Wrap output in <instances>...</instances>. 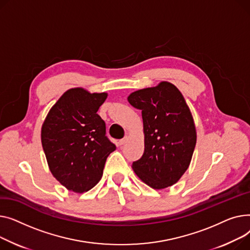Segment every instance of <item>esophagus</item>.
<instances>
[{"instance_id": "esophagus-1", "label": "esophagus", "mask_w": 250, "mask_h": 250, "mask_svg": "<svg viewBox=\"0 0 250 250\" xmlns=\"http://www.w3.org/2000/svg\"><path fill=\"white\" fill-rule=\"evenodd\" d=\"M127 141H128V137H127V136H125L123 139L119 140V144H120V145H124Z\"/></svg>"}]
</instances>
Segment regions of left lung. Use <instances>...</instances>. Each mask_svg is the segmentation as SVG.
<instances>
[{
  "instance_id": "8db88e82",
  "label": "left lung",
  "mask_w": 250,
  "mask_h": 250,
  "mask_svg": "<svg viewBox=\"0 0 250 250\" xmlns=\"http://www.w3.org/2000/svg\"><path fill=\"white\" fill-rule=\"evenodd\" d=\"M141 110L144 152L132 164L137 177L155 189L177 183L188 169L197 142L192 113L174 84L161 82L129 95Z\"/></svg>"
}]
</instances>
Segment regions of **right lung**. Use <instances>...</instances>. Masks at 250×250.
Masks as SVG:
<instances>
[{"instance_id":"add662e5","label":"right lung","mask_w":250,"mask_h":250,"mask_svg":"<svg viewBox=\"0 0 250 250\" xmlns=\"http://www.w3.org/2000/svg\"><path fill=\"white\" fill-rule=\"evenodd\" d=\"M107 97V93L91 94L83 87L70 89L42 124L41 142L49 169L75 193L87 192L100 182L107 157L116 149L97 114Z\"/></svg>"}]
</instances>
